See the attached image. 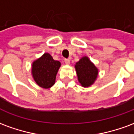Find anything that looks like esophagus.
<instances>
[{"instance_id":"1","label":"esophagus","mask_w":134,"mask_h":134,"mask_svg":"<svg viewBox=\"0 0 134 134\" xmlns=\"http://www.w3.org/2000/svg\"><path fill=\"white\" fill-rule=\"evenodd\" d=\"M64 62H65V64L68 65V64H70V60L68 59H64Z\"/></svg>"}]
</instances>
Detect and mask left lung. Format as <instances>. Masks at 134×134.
Returning a JSON list of instances; mask_svg holds the SVG:
<instances>
[{"label":"left lung","mask_w":134,"mask_h":134,"mask_svg":"<svg viewBox=\"0 0 134 134\" xmlns=\"http://www.w3.org/2000/svg\"><path fill=\"white\" fill-rule=\"evenodd\" d=\"M78 82L81 86L88 87L93 85L98 76V69L88 57H82L75 65Z\"/></svg>","instance_id":"8db88e82"}]
</instances>
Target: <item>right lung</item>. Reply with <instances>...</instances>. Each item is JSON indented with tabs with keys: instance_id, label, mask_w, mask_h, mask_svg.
<instances>
[{
	"instance_id": "add662e5",
	"label": "right lung",
	"mask_w": 134,
	"mask_h": 134,
	"mask_svg": "<svg viewBox=\"0 0 134 134\" xmlns=\"http://www.w3.org/2000/svg\"><path fill=\"white\" fill-rule=\"evenodd\" d=\"M60 67V62L54 60L49 53H44L32 62L31 75L39 87L49 89L55 83L56 76Z\"/></svg>"
}]
</instances>
